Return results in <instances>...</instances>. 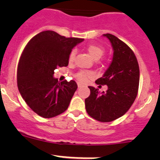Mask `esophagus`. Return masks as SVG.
<instances>
[{"label":"esophagus","mask_w":160,"mask_h":160,"mask_svg":"<svg viewBox=\"0 0 160 160\" xmlns=\"http://www.w3.org/2000/svg\"><path fill=\"white\" fill-rule=\"evenodd\" d=\"M77 86H78V88H80V87H82V84H81V83H77Z\"/></svg>","instance_id":"1"}]
</instances>
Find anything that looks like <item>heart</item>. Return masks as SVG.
I'll return each mask as SVG.
<instances>
[{"label":"heart","instance_id":"b5f03b06","mask_svg":"<svg viewBox=\"0 0 160 160\" xmlns=\"http://www.w3.org/2000/svg\"><path fill=\"white\" fill-rule=\"evenodd\" d=\"M87 49H88V52H89V54L95 60H98L99 59H101L104 53V49L100 46H98V45H89L87 47ZM76 53H77L76 50L72 49L70 52V54H69L68 62L70 64L73 63L74 60H75ZM90 77H91V72L86 70H81L76 74V77L80 82L86 81Z\"/></svg>","mask_w":160,"mask_h":160}]
</instances>
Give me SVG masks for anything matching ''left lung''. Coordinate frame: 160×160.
I'll return each mask as SVG.
<instances>
[{"instance_id":"obj_1","label":"left lung","mask_w":160,"mask_h":160,"mask_svg":"<svg viewBox=\"0 0 160 160\" xmlns=\"http://www.w3.org/2000/svg\"><path fill=\"white\" fill-rule=\"evenodd\" d=\"M110 40L114 54L112 62L97 84L107 85L106 92L89 87L90 94L85 107L90 117L101 122H110L125 114L137 97L139 67L135 53L124 42L111 34H104Z\"/></svg>"}]
</instances>
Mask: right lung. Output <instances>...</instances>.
I'll return each mask as SVG.
<instances>
[{"instance_id": "obj_1", "label": "right lung", "mask_w": 160, "mask_h": 160, "mask_svg": "<svg viewBox=\"0 0 160 160\" xmlns=\"http://www.w3.org/2000/svg\"><path fill=\"white\" fill-rule=\"evenodd\" d=\"M83 41L44 31L35 35L24 49L18 66V88L28 107L38 115L50 118L68 108L77 83H59L53 74L58 67L68 66L69 54Z\"/></svg>"}]
</instances>
